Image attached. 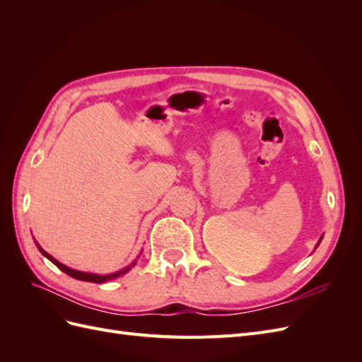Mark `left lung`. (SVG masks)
Segmentation results:
<instances>
[{
  "label": "left lung",
  "mask_w": 362,
  "mask_h": 362,
  "mask_svg": "<svg viewBox=\"0 0 362 362\" xmlns=\"http://www.w3.org/2000/svg\"><path fill=\"white\" fill-rule=\"evenodd\" d=\"M322 238H323V237H322ZM322 238H320V242H322ZM320 242H319V243H317V246H319V245H320ZM317 246H315V247H317Z\"/></svg>",
  "instance_id": "1"
}]
</instances>
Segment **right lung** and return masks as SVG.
I'll use <instances>...</instances> for the list:
<instances>
[{"instance_id": "add662e5", "label": "right lung", "mask_w": 362, "mask_h": 362, "mask_svg": "<svg viewBox=\"0 0 362 362\" xmlns=\"http://www.w3.org/2000/svg\"><path fill=\"white\" fill-rule=\"evenodd\" d=\"M37 245V243H36ZM37 249L40 250V254L43 255V257H47L52 264H56L62 272H64L66 273V275H69V276H72L74 279H78V281H86V282H95V284H103V282H107V281H112V279H116V278H119V276H122V275H125V273L128 272V270H131V267L133 266H136V261L133 262V264H129L128 267H125V269H122V270H119V272H116V273H110V275H95V273H87V272H78V270H74V269H69V267H66L64 264H62L60 261H57L56 258H52L48 252H45L43 250L39 245H37Z\"/></svg>"}]
</instances>
